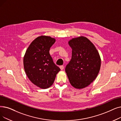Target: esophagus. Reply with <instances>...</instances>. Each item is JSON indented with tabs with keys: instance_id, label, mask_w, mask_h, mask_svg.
<instances>
[{
	"instance_id": "esophagus-1",
	"label": "esophagus",
	"mask_w": 121,
	"mask_h": 121,
	"mask_svg": "<svg viewBox=\"0 0 121 121\" xmlns=\"http://www.w3.org/2000/svg\"><path fill=\"white\" fill-rule=\"evenodd\" d=\"M59 67H60V69H61V70H63V69H64V66H63V65H62V66H60Z\"/></svg>"
}]
</instances>
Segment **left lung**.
Returning a JSON list of instances; mask_svg holds the SVG:
<instances>
[{"label":"left lung","mask_w":121,"mask_h":121,"mask_svg":"<svg viewBox=\"0 0 121 121\" xmlns=\"http://www.w3.org/2000/svg\"><path fill=\"white\" fill-rule=\"evenodd\" d=\"M72 49V58L65 68L71 85L78 89L89 86L97 76L101 59L95 46L84 36L69 41Z\"/></svg>","instance_id":"1"}]
</instances>
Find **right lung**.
<instances>
[{
	"label": "right lung",
	"instance_id": "obj_1",
	"mask_svg": "<svg viewBox=\"0 0 121 121\" xmlns=\"http://www.w3.org/2000/svg\"><path fill=\"white\" fill-rule=\"evenodd\" d=\"M55 42L50 36L41 35L29 45L24 57V67L29 80L41 88H48L53 83L60 69L56 66L49 54Z\"/></svg>",
	"mask_w": 121,
	"mask_h": 121
}]
</instances>
